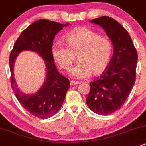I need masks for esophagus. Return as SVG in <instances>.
Here are the masks:
<instances>
[{
    "mask_svg": "<svg viewBox=\"0 0 146 146\" xmlns=\"http://www.w3.org/2000/svg\"><path fill=\"white\" fill-rule=\"evenodd\" d=\"M80 82H77V81H73V80H71L70 81V84L71 85H76V84H79Z\"/></svg>",
    "mask_w": 146,
    "mask_h": 146,
    "instance_id": "34e87169",
    "label": "esophagus"
}]
</instances>
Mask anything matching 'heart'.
<instances>
[{
    "instance_id": "b5f03b06",
    "label": "heart",
    "mask_w": 146,
    "mask_h": 146,
    "mask_svg": "<svg viewBox=\"0 0 146 146\" xmlns=\"http://www.w3.org/2000/svg\"><path fill=\"white\" fill-rule=\"evenodd\" d=\"M66 45L60 41L54 42L51 54L61 68L69 71L78 54L79 61L71 70L72 76L84 78L93 72H105L112 57L111 41L88 28H78L66 35Z\"/></svg>"
}]
</instances>
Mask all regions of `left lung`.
I'll use <instances>...</instances> for the list:
<instances>
[{
  "mask_svg": "<svg viewBox=\"0 0 146 146\" xmlns=\"http://www.w3.org/2000/svg\"><path fill=\"white\" fill-rule=\"evenodd\" d=\"M90 22L105 30L114 53L105 73L90 83L86 102L92 112L108 115L117 110L130 95L135 82L138 54L128 32L117 21L101 16Z\"/></svg>",
  "mask_w": 146,
  "mask_h": 146,
  "instance_id": "obj_1",
  "label": "left lung"
}]
</instances>
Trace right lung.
Segmentation results:
<instances>
[{
	"instance_id": "1",
	"label": "right lung",
	"mask_w": 146,
	"mask_h": 146,
	"mask_svg": "<svg viewBox=\"0 0 146 146\" xmlns=\"http://www.w3.org/2000/svg\"><path fill=\"white\" fill-rule=\"evenodd\" d=\"M69 24H61L46 19L34 22L22 31L10 54L11 82L15 95L27 112L38 118L46 119L57 113L70 87L69 80L62 76L56 69L51 54L55 36ZM23 50L37 53L44 59L46 65L47 72L44 84L36 93L33 94H26L19 90L14 78L15 61Z\"/></svg>"
}]
</instances>
